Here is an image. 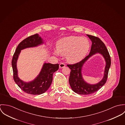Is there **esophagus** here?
<instances>
[{"label": "esophagus", "instance_id": "esophagus-1", "mask_svg": "<svg viewBox=\"0 0 125 125\" xmlns=\"http://www.w3.org/2000/svg\"><path fill=\"white\" fill-rule=\"evenodd\" d=\"M65 67V64L63 63H61L59 64V68L60 69H62Z\"/></svg>", "mask_w": 125, "mask_h": 125}]
</instances>
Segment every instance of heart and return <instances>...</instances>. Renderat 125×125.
Here are the masks:
<instances>
[{"instance_id":"heart-1","label":"heart","mask_w":125,"mask_h":125,"mask_svg":"<svg viewBox=\"0 0 125 125\" xmlns=\"http://www.w3.org/2000/svg\"><path fill=\"white\" fill-rule=\"evenodd\" d=\"M90 48V42L84 37L70 36L60 39L56 43L57 54L66 55L67 60L75 63L83 60Z\"/></svg>"}]
</instances>
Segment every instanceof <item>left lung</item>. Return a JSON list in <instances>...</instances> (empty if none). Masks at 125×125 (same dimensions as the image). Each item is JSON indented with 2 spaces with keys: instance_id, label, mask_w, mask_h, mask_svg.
<instances>
[{
  "instance_id": "obj_1",
  "label": "left lung",
  "mask_w": 125,
  "mask_h": 125,
  "mask_svg": "<svg viewBox=\"0 0 125 125\" xmlns=\"http://www.w3.org/2000/svg\"><path fill=\"white\" fill-rule=\"evenodd\" d=\"M87 35L92 42L89 55L80 62L72 65H67L71 69L69 78L70 86L75 93L82 95H88L94 93L102 88L106 82L109 69L111 66V57L104 43L97 37L88 34ZM96 53L101 54L105 59L106 65L104 76L102 80L98 83L90 84L83 80L81 70L85 62L90 57Z\"/></svg>"
}]
</instances>
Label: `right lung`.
<instances>
[{
	"instance_id": "obj_1",
	"label": "right lung",
	"mask_w": 125,
	"mask_h": 125,
	"mask_svg": "<svg viewBox=\"0 0 125 125\" xmlns=\"http://www.w3.org/2000/svg\"><path fill=\"white\" fill-rule=\"evenodd\" d=\"M42 43L43 40L38 34L31 35L19 44L13 56L11 64L14 81L21 90L28 94L39 95L45 92L52 83L53 73L59 68L58 64L44 63L40 73L32 81L24 82L18 77L17 62L21 50L27 48L36 47Z\"/></svg>"
}]
</instances>
